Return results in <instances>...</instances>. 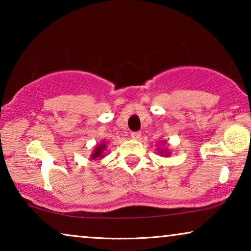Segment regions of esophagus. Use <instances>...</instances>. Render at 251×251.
I'll return each mask as SVG.
<instances>
[{
    "mask_svg": "<svg viewBox=\"0 0 251 251\" xmlns=\"http://www.w3.org/2000/svg\"><path fill=\"white\" fill-rule=\"evenodd\" d=\"M140 136H142V133H140V131H132L131 132V137L133 139H139Z\"/></svg>",
    "mask_w": 251,
    "mask_h": 251,
    "instance_id": "34e87169",
    "label": "esophagus"
}]
</instances>
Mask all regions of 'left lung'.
Here are the masks:
<instances>
[{"label":"left lung","mask_w":251,"mask_h":251,"mask_svg":"<svg viewBox=\"0 0 251 251\" xmlns=\"http://www.w3.org/2000/svg\"><path fill=\"white\" fill-rule=\"evenodd\" d=\"M166 154H167V153H166Z\"/></svg>","instance_id":"obj_1"}]
</instances>
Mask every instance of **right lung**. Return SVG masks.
Returning <instances> with one entry per match:
<instances>
[{
	"label": "right lung",
	"instance_id": "1",
	"mask_svg": "<svg viewBox=\"0 0 251 251\" xmlns=\"http://www.w3.org/2000/svg\"><path fill=\"white\" fill-rule=\"evenodd\" d=\"M106 149V145L104 143L101 145H98V147H96L94 154H92V159H97V157H102V151Z\"/></svg>",
	"mask_w": 251,
	"mask_h": 251
}]
</instances>
